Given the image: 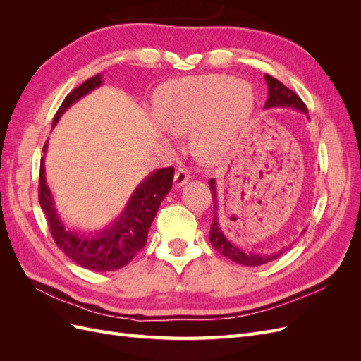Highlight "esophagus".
I'll use <instances>...</instances> for the list:
<instances>
[{
    "label": "esophagus",
    "mask_w": 361,
    "mask_h": 361,
    "mask_svg": "<svg viewBox=\"0 0 361 361\" xmlns=\"http://www.w3.org/2000/svg\"><path fill=\"white\" fill-rule=\"evenodd\" d=\"M190 179V173L187 169H179L176 173H174V178H173V187L174 188H180L183 187L185 183L188 182Z\"/></svg>",
    "instance_id": "obj_1"
}]
</instances>
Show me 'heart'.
<instances>
[{
    "label": "heart",
    "mask_w": 361,
    "mask_h": 361,
    "mask_svg": "<svg viewBox=\"0 0 361 361\" xmlns=\"http://www.w3.org/2000/svg\"><path fill=\"white\" fill-rule=\"evenodd\" d=\"M255 93L245 81L203 75L174 80L159 87L154 111L173 134L195 130L194 147L206 164H218L232 150L253 111Z\"/></svg>",
    "instance_id": "1"
}]
</instances>
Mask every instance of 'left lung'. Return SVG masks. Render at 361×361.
I'll use <instances>...</instances> for the list:
<instances>
[{
    "label": "left lung",
    "instance_id": "8db88e82",
    "mask_svg": "<svg viewBox=\"0 0 361 361\" xmlns=\"http://www.w3.org/2000/svg\"><path fill=\"white\" fill-rule=\"evenodd\" d=\"M265 81L268 85V99L265 102L267 110L268 108L285 106V108H293V110H298L307 116V108H305L304 102L300 99V96L295 94L292 90L288 89L286 85H283L279 80L272 78V76H269V75H265ZM209 188H211L212 199H214V220L211 223L209 241L215 250L220 251L223 256H226L231 260L236 262V264L244 265V267L264 265L285 253V250H280V251H277V253H272V255L251 253V251L248 253V251H244L243 248L235 245L224 233L220 218H218V194H216L215 179L209 180Z\"/></svg>",
    "mask_w": 361,
    "mask_h": 361
}]
</instances>
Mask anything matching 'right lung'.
Returning a JSON list of instances; mask_svg holds the SVG:
<instances>
[{
  "label": "right lung",
  "mask_w": 361,
  "mask_h": 361,
  "mask_svg": "<svg viewBox=\"0 0 361 361\" xmlns=\"http://www.w3.org/2000/svg\"><path fill=\"white\" fill-rule=\"evenodd\" d=\"M101 84L102 73H97L72 90L56 113V117L52 120V128L57 125L68 108L97 87H101ZM47 147L48 141L43 147V154L47 152ZM173 176V167L152 171L146 179L138 183L117 220L101 228V231L82 233L76 228L68 227L60 218L45 178V164H43L42 158L39 202L47 215L54 241L60 250H63L64 255L72 259L75 264L87 269L99 272L114 271L128 265L138 251L146 245L150 224L159 209L161 202L171 190Z\"/></svg>",
  "instance_id": "obj_1"
}]
</instances>
